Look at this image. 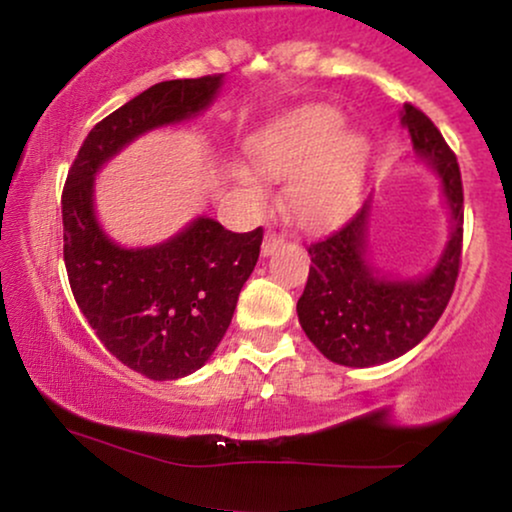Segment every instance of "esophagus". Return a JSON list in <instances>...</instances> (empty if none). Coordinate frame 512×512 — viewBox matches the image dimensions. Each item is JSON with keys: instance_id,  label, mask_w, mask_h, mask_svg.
Wrapping results in <instances>:
<instances>
[{"instance_id": "1", "label": "esophagus", "mask_w": 512, "mask_h": 512, "mask_svg": "<svg viewBox=\"0 0 512 512\" xmlns=\"http://www.w3.org/2000/svg\"><path fill=\"white\" fill-rule=\"evenodd\" d=\"M284 243H286V236H284V233L269 231L267 236H264V240H262V255H264V257L274 255V252L279 250L281 245H284Z\"/></svg>"}]
</instances>
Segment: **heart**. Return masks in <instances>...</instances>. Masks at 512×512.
<instances>
[{
    "label": "heart",
    "mask_w": 512,
    "mask_h": 512,
    "mask_svg": "<svg viewBox=\"0 0 512 512\" xmlns=\"http://www.w3.org/2000/svg\"><path fill=\"white\" fill-rule=\"evenodd\" d=\"M332 110H301L257 142V163L269 178L289 180L286 207L305 228H325L354 209L366 166V139L339 129ZM252 190H257L250 180Z\"/></svg>",
    "instance_id": "b5f03b06"
}]
</instances>
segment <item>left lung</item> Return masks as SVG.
Masks as SVG:
<instances>
[{
  "label": "left lung",
  "mask_w": 512,
  "mask_h": 512,
  "mask_svg": "<svg viewBox=\"0 0 512 512\" xmlns=\"http://www.w3.org/2000/svg\"><path fill=\"white\" fill-rule=\"evenodd\" d=\"M416 154L443 180L452 211V236L424 279H385L368 267V209L363 204L339 231L308 248L310 272L298 298V320L317 349L339 366L368 368L407 354L436 327L448 308L462 264L464 192L460 163L431 117L416 105L402 110Z\"/></svg>",
  "instance_id": "left-lung-1"
}]
</instances>
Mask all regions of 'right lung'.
I'll return each instance as SVG.
<instances>
[{
	"mask_svg": "<svg viewBox=\"0 0 512 512\" xmlns=\"http://www.w3.org/2000/svg\"><path fill=\"white\" fill-rule=\"evenodd\" d=\"M221 79L161 81L103 117L62 190L64 267L74 301L105 349L151 380L185 378L209 361L255 269L264 231L231 233L219 221L197 219L168 243L125 250L98 226L93 175L139 134L207 108Z\"/></svg>",
	"mask_w": 512,
	"mask_h": 512,
	"instance_id": "right-lung-1",
	"label": "right lung"
}]
</instances>
